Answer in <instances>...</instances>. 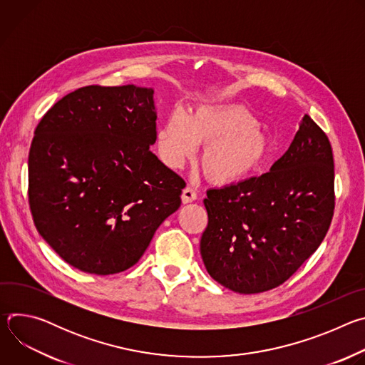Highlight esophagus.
Wrapping results in <instances>:
<instances>
[{"label":"esophagus","mask_w":365,"mask_h":365,"mask_svg":"<svg viewBox=\"0 0 365 365\" xmlns=\"http://www.w3.org/2000/svg\"><path fill=\"white\" fill-rule=\"evenodd\" d=\"M196 199V192L190 187V186H186L182 192V202L183 203H190Z\"/></svg>","instance_id":"obj_1"}]
</instances>
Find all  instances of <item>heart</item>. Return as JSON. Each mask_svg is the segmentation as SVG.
<instances>
[{"label": "heart", "mask_w": 365, "mask_h": 365, "mask_svg": "<svg viewBox=\"0 0 365 365\" xmlns=\"http://www.w3.org/2000/svg\"><path fill=\"white\" fill-rule=\"evenodd\" d=\"M197 144L203 172L220 185L245 179L272 154V140L257 118L237 106H196L187 115L173 110L155 133L159 159L169 169H180L193 158Z\"/></svg>", "instance_id": "b5f03b06"}]
</instances>
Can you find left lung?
Masks as SVG:
<instances>
[{
	"mask_svg": "<svg viewBox=\"0 0 365 365\" xmlns=\"http://www.w3.org/2000/svg\"><path fill=\"white\" fill-rule=\"evenodd\" d=\"M200 255L224 287L254 294L284 283L324 241L334 215V155L309 115L269 173L206 192Z\"/></svg>",
	"mask_w": 365,
	"mask_h": 365,
	"instance_id": "1",
	"label": "left lung"
}]
</instances>
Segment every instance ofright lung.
Masks as SVG:
<instances>
[{
  "label": "right lung",
  "mask_w": 365,
  "mask_h": 365,
  "mask_svg": "<svg viewBox=\"0 0 365 365\" xmlns=\"http://www.w3.org/2000/svg\"><path fill=\"white\" fill-rule=\"evenodd\" d=\"M153 88L85 86L38 123L29 153V202L43 240L85 273L134 266L180 206L185 182L155 143Z\"/></svg>",
  "instance_id": "right-lung-1"
}]
</instances>
